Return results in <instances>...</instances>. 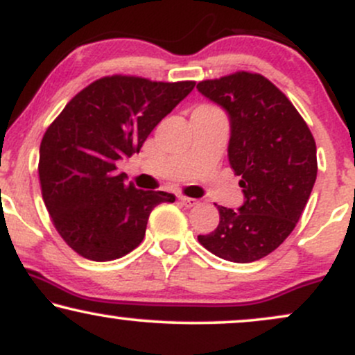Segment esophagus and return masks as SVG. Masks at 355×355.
Returning a JSON list of instances; mask_svg holds the SVG:
<instances>
[{"label": "esophagus", "mask_w": 355, "mask_h": 355, "mask_svg": "<svg viewBox=\"0 0 355 355\" xmlns=\"http://www.w3.org/2000/svg\"><path fill=\"white\" fill-rule=\"evenodd\" d=\"M178 198H180V202H182L185 207H189V209H190V207H197V205H198L197 198L185 197V195H180V197H178Z\"/></svg>", "instance_id": "esophagus-1"}]
</instances>
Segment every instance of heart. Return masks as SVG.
Wrapping results in <instances>:
<instances>
[{
	"label": "heart",
	"instance_id": "heart-1",
	"mask_svg": "<svg viewBox=\"0 0 355 355\" xmlns=\"http://www.w3.org/2000/svg\"><path fill=\"white\" fill-rule=\"evenodd\" d=\"M202 108H207V107H202ZM209 108H210V107H209Z\"/></svg>",
	"mask_w": 355,
	"mask_h": 355
}]
</instances>
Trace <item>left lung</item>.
Segmentation results:
<instances>
[{"mask_svg":"<svg viewBox=\"0 0 355 355\" xmlns=\"http://www.w3.org/2000/svg\"><path fill=\"white\" fill-rule=\"evenodd\" d=\"M197 88L229 113V162L245 195L239 210L218 205V227L198 242L229 262H255L292 234L307 205L315 140L292 101L259 73L235 71Z\"/></svg>","mask_w":355,"mask_h":355,"instance_id":"8db88e82","label":"left lung"}]
</instances>
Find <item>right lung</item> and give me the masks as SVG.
I'll list each match as a JSON object with an SVG mask.
<instances>
[{"mask_svg": "<svg viewBox=\"0 0 355 355\" xmlns=\"http://www.w3.org/2000/svg\"><path fill=\"white\" fill-rule=\"evenodd\" d=\"M193 87L103 76L76 93L48 126L40 145L42 195L56 232L76 254L93 262L120 259L141 243L150 211L175 202L166 191L126 185L116 162L140 152Z\"/></svg>", "mask_w": 355, "mask_h": 355, "instance_id": "1", "label": "right lung"}]
</instances>
